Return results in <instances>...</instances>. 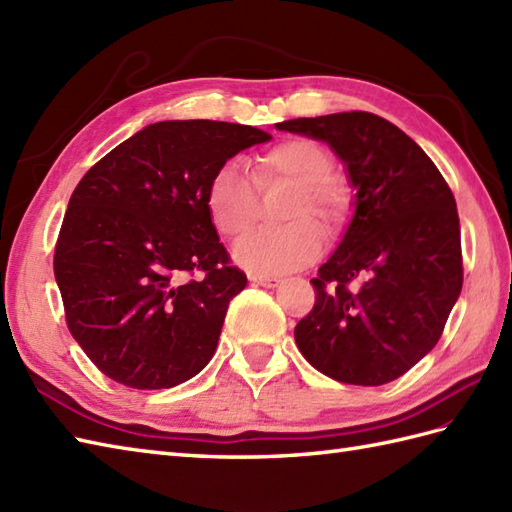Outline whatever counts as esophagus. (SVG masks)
I'll use <instances>...</instances> for the list:
<instances>
[{
    "label": "esophagus",
    "instance_id": "obj_1",
    "mask_svg": "<svg viewBox=\"0 0 512 512\" xmlns=\"http://www.w3.org/2000/svg\"><path fill=\"white\" fill-rule=\"evenodd\" d=\"M248 279H250V284L262 286V288H275L279 284V279L273 275H255L253 273V275H248Z\"/></svg>",
    "mask_w": 512,
    "mask_h": 512
}]
</instances>
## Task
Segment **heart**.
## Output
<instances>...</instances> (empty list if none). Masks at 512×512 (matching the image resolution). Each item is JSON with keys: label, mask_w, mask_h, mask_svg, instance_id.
Instances as JSON below:
<instances>
[{"label": "heart", "mask_w": 512, "mask_h": 512, "mask_svg": "<svg viewBox=\"0 0 512 512\" xmlns=\"http://www.w3.org/2000/svg\"><path fill=\"white\" fill-rule=\"evenodd\" d=\"M334 158L310 138H290L255 160L253 176L233 162L217 169L206 187V211L215 231L239 239L259 217V189L286 182L297 195L284 213L286 228L259 231L235 246V259L255 275H277L308 266L321 253V233L339 231L347 217V193L332 178Z\"/></svg>", "instance_id": "b5f03b06"}]
</instances>
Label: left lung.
I'll use <instances>...</instances> for the list:
<instances>
[{"label":"left lung","instance_id":"left-lung-1","mask_svg":"<svg viewBox=\"0 0 512 512\" xmlns=\"http://www.w3.org/2000/svg\"><path fill=\"white\" fill-rule=\"evenodd\" d=\"M277 127L325 140L356 189L343 242L310 281L314 306L297 323V347L339 383H391L433 350L460 297V217L449 184L402 129L376 114Z\"/></svg>","mask_w":512,"mask_h":512}]
</instances>
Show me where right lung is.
<instances>
[{
    "label": "right lung",
    "mask_w": 512,
    "mask_h": 512,
    "mask_svg": "<svg viewBox=\"0 0 512 512\" xmlns=\"http://www.w3.org/2000/svg\"><path fill=\"white\" fill-rule=\"evenodd\" d=\"M266 140L237 123H154L76 184L54 277L68 330L105 376L169 389L211 361L246 275L220 244L206 187L228 158Z\"/></svg>",
    "instance_id": "right-lung-1"
}]
</instances>
